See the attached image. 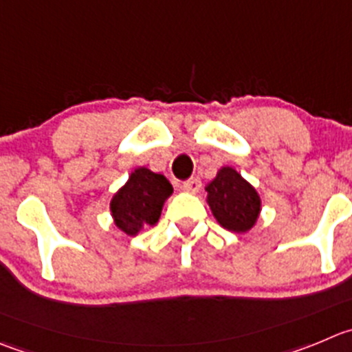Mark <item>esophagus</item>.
Listing matches in <instances>:
<instances>
[{
	"label": "esophagus",
	"instance_id": "1",
	"mask_svg": "<svg viewBox=\"0 0 352 352\" xmlns=\"http://www.w3.org/2000/svg\"><path fill=\"white\" fill-rule=\"evenodd\" d=\"M183 188L190 193H197L202 188V182H200V178H190L183 183Z\"/></svg>",
	"mask_w": 352,
	"mask_h": 352
}]
</instances>
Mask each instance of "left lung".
Wrapping results in <instances>:
<instances>
[{"mask_svg": "<svg viewBox=\"0 0 352 352\" xmlns=\"http://www.w3.org/2000/svg\"><path fill=\"white\" fill-rule=\"evenodd\" d=\"M206 190L210 210L223 228L240 233L247 232L256 224L261 210V199L252 185H249L235 169H219Z\"/></svg>", "mask_w": 352, "mask_h": 352, "instance_id": "left-lung-1", "label": "left lung"}]
</instances>
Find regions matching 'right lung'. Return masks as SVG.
Wrapping results in <instances>:
<instances>
[{"label":"right lung","mask_w":352,"mask_h":352,"mask_svg":"<svg viewBox=\"0 0 352 352\" xmlns=\"http://www.w3.org/2000/svg\"><path fill=\"white\" fill-rule=\"evenodd\" d=\"M170 193L173 185L164 174L138 167L110 202L113 221L124 233L136 235L140 230L159 221L164 202Z\"/></svg>","instance_id":"add662e5"}]
</instances>
